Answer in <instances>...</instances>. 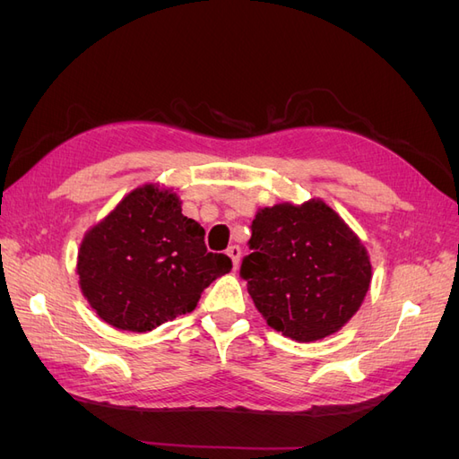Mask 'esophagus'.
<instances>
[{
    "label": "esophagus",
    "instance_id": "34e87169",
    "mask_svg": "<svg viewBox=\"0 0 459 459\" xmlns=\"http://www.w3.org/2000/svg\"><path fill=\"white\" fill-rule=\"evenodd\" d=\"M228 256H230L231 262H233V270H238V268H239V258H241V248H239L238 245H231V247L228 248Z\"/></svg>",
    "mask_w": 459,
    "mask_h": 459
}]
</instances>
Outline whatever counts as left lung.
Listing matches in <instances>:
<instances>
[{"instance_id": "1", "label": "left lung", "mask_w": 459, "mask_h": 459, "mask_svg": "<svg viewBox=\"0 0 459 459\" xmlns=\"http://www.w3.org/2000/svg\"><path fill=\"white\" fill-rule=\"evenodd\" d=\"M243 258L256 310L281 335L312 342L342 329L371 281L364 243L322 199L258 208Z\"/></svg>"}]
</instances>
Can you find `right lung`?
<instances>
[{
	"label": "right lung",
	"instance_id": "1",
	"mask_svg": "<svg viewBox=\"0 0 459 459\" xmlns=\"http://www.w3.org/2000/svg\"><path fill=\"white\" fill-rule=\"evenodd\" d=\"M231 270L208 253L199 221L182 214L174 189L130 191L82 239L76 273L82 295L103 322L147 333L195 310L203 290Z\"/></svg>",
	"mask_w": 459,
	"mask_h": 459
}]
</instances>
